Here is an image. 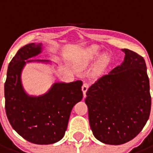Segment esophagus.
I'll use <instances>...</instances> for the list:
<instances>
[{"label": "esophagus", "mask_w": 153, "mask_h": 153, "mask_svg": "<svg viewBox=\"0 0 153 153\" xmlns=\"http://www.w3.org/2000/svg\"><path fill=\"white\" fill-rule=\"evenodd\" d=\"M89 87V84L87 83H84L83 84V86H82V91H83V96H86V91H87V89H88Z\"/></svg>", "instance_id": "34e87169"}]
</instances>
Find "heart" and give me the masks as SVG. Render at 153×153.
I'll use <instances>...</instances> for the list:
<instances>
[{
	"label": "heart",
	"instance_id": "obj_1",
	"mask_svg": "<svg viewBox=\"0 0 153 153\" xmlns=\"http://www.w3.org/2000/svg\"><path fill=\"white\" fill-rule=\"evenodd\" d=\"M100 55V49L97 47H93V49L90 51L87 56L85 57L84 61H83V64L84 65H89L90 63H93L96 60L97 57ZM108 62V56L106 55H104L101 57L100 60V67H104L106 63Z\"/></svg>",
	"mask_w": 153,
	"mask_h": 153
}]
</instances>
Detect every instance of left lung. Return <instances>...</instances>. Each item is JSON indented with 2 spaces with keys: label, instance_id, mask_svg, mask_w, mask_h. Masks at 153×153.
Segmentation results:
<instances>
[{
  "label": "left lung",
  "instance_id": "obj_1",
  "mask_svg": "<svg viewBox=\"0 0 153 153\" xmlns=\"http://www.w3.org/2000/svg\"><path fill=\"white\" fill-rule=\"evenodd\" d=\"M122 51V64L92 84L85 100L93 134L109 145H121L136 137L151 110L145 60L130 50Z\"/></svg>",
  "mask_w": 153,
  "mask_h": 153
}]
</instances>
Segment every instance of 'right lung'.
<instances>
[{"label": "right lung", "instance_id": "obj_1", "mask_svg": "<svg viewBox=\"0 0 153 153\" xmlns=\"http://www.w3.org/2000/svg\"><path fill=\"white\" fill-rule=\"evenodd\" d=\"M42 51V44L21 47L9 63L4 83L6 114L13 129L27 141L47 145L60 141L65 134L73 107L83 99L81 80L55 83L49 91L39 97L24 91L21 75L29 60Z\"/></svg>", "mask_w": 153, "mask_h": 153}]
</instances>
